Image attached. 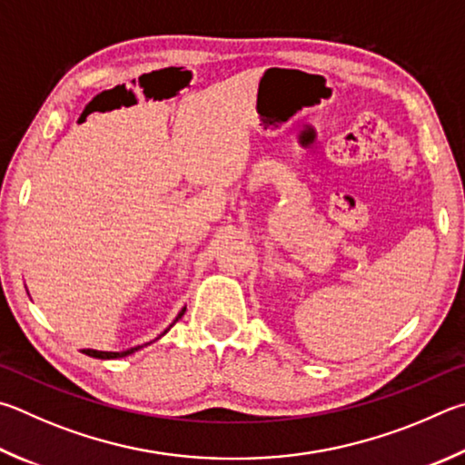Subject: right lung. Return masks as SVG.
<instances>
[{
	"label": "right lung",
	"mask_w": 465,
	"mask_h": 465,
	"mask_svg": "<svg viewBox=\"0 0 465 465\" xmlns=\"http://www.w3.org/2000/svg\"><path fill=\"white\" fill-rule=\"evenodd\" d=\"M183 312H185V308H182V312H179L177 316H175V321H173V324L182 319L183 316ZM173 324H171V327H173ZM169 327V329H171ZM167 329V331H169ZM165 331V332H167ZM165 332H163V335H165ZM161 337V335H159ZM157 337V339H159ZM146 345V343H144ZM138 349H143V345H138V347H130V349H126V351H95V349H84V353L85 355H89V357H97V360H118V357H126V355H130V353H134V351H138Z\"/></svg>",
	"instance_id": "add662e5"
}]
</instances>
